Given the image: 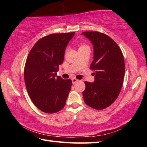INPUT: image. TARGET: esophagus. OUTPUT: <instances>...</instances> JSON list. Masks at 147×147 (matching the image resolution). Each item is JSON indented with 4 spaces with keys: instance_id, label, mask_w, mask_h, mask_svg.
Listing matches in <instances>:
<instances>
[{
    "instance_id": "obj_1",
    "label": "esophagus",
    "mask_w": 147,
    "mask_h": 147,
    "mask_svg": "<svg viewBox=\"0 0 147 147\" xmlns=\"http://www.w3.org/2000/svg\"><path fill=\"white\" fill-rule=\"evenodd\" d=\"M72 82H73V83H75L77 82H78V80L75 78H73L72 79Z\"/></svg>"
}]
</instances>
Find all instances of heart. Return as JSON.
Masks as SVG:
<instances>
[{"instance_id": "heart-1", "label": "heart", "mask_w": 147, "mask_h": 147, "mask_svg": "<svg viewBox=\"0 0 147 147\" xmlns=\"http://www.w3.org/2000/svg\"><path fill=\"white\" fill-rule=\"evenodd\" d=\"M86 47H88L87 45H85V44H80L79 45V49H78V50H80V49H82V48H86Z\"/></svg>"}]
</instances>
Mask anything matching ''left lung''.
Returning a JSON list of instances; mask_svg holds the SVG:
<instances>
[{"instance_id":"8db88e82","label":"left lung","mask_w":147,"mask_h":147,"mask_svg":"<svg viewBox=\"0 0 147 147\" xmlns=\"http://www.w3.org/2000/svg\"><path fill=\"white\" fill-rule=\"evenodd\" d=\"M94 45V60L90 66L94 71V83L85 82L83 99L88 106L103 110L115 102L123 85L125 74L123 55L110 37L97 31L84 32Z\"/></svg>"}]
</instances>
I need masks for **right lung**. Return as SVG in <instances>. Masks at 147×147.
<instances>
[{"mask_svg": "<svg viewBox=\"0 0 147 147\" xmlns=\"http://www.w3.org/2000/svg\"><path fill=\"white\" fill-rule=\"evenodd\" d=\"M74 34L57 33L42 37L26 60L24 80L27 92L34 105L45 113H57L65 105L72 81L62 79L56 73Z\"/></svg>", "mask_w": 147, "mask_h": 147, "instance_id": "1", "label": "right lung"}]
</instances>
